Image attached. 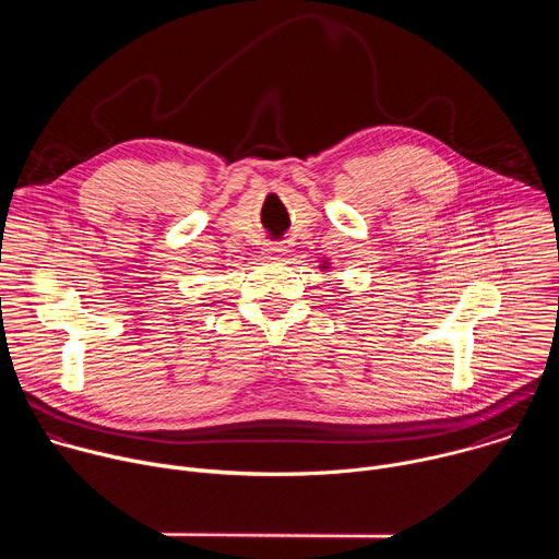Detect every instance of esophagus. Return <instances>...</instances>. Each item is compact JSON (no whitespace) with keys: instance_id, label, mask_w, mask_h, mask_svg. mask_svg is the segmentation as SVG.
Segmentation results:
<instances>
[{"instance_id":"34e87169","label":"esophagus","mask_w":559,"mask_h":559,"mask_svg":"<svg viewBox=\"0 0 559 559\" xmlns=\"http://www.w3.org/2000/svg\"><path fill=\"white\" fill-rule=\"evenodd\" d=\"M285 246L283 243H265V257L267 259H281V257H285Z\"/></svg>"}]
</instances>
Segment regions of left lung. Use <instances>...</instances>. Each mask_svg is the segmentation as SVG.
<instances>
[{
  "mask_svg": "<svg viewBox=\"0 0 559 559\" xmlns=\"http://www.w3.org/2000/svg\"><path fill=\"white\" fill-rule=\"evenodd\" d=\"M328 265H330V263H325V265H321V267H323V270H328Z\"/></svg>",
  "mask_w": 559,
  "mask_h": 559,
  "instance_id": "obj_1",
  "label": "left lung"
}]
</instances>
